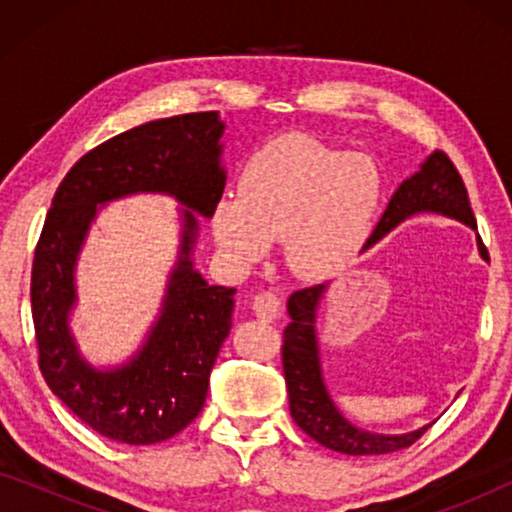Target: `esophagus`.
I'll return each instance as SVG.
<instances>
[{"label":"esophagus","instance_id":"obj_1","mask_svg":"<svg viewBox=\"0 0 512 512\" xmlns=\"http://www.w3.org/2000/svg\"><path fill=\"white\" fill-rule=\"evenodd\" d=\"M251 310L261 321H277L282 317V298L277 296L275 291L265 289V291H258L254 300H251Z\"/></svg>","mask_w":512,"mask_h":512}]
</instances>
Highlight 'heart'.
<instances>
[{
  "instance_id": "b5f03b06",
  "label": "heart",
  "mask_w": 512,
  "mask_h": 512,
  "mask_svg": "<svg viewBox=\"0 0 512 512\" xmlns=\"http://www.w3.org/2000/svg\"><path fill=\"white\" fill-rule=\"evenodd\" d=\"M382 198V170L366 153L284 135L247 160L240 195L216 200L212 233L237 265L258 261L282 240L298 277L328 279L366 247Z\"/></svg>"
}]
</instances>
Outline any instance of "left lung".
<instances>
[{
	"label": "left lung",
	"mask_w": 512,
	"mask_h": 512,
	"mask_svg": "<svg viewBox=\"0 0 512 512\" xmlns=\"http://www.w3.org/2000/svg\"><path fill=\"white\" fill-rule=\"evenodd\" d=\"M419 212H436L445 214L450 219H457L466 226H475V216L468 202V193L461 174L445 151L436 149L424 160L419 172L405 179L398 191L391 195L387 209H384L380 223H377L373 235L368 237L366 247L373 244L394 230L398 223H403L408 216ZM478 249L485 261H489L487 247L478 235ZM326 284L307 286V289L293 291L289 298V317L291 324L284 328V345H282V363H284V380L289 389V408L291 417L300 429L312 440H317L328 450L342 454H387L396 450H405L415 440L424 436L422 429L403 433V436H384V433H370L356 429L349 424L335 403L328 396L324 377H321L319 363V345L317 331H314V317H317L319 298L324 296Z\"/></svg>",
	"instance_id": "obj_1"
}]
</instances>
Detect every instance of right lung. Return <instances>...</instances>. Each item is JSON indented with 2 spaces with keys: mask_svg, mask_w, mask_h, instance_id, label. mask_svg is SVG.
Returning a JSON list of instances; mask_svg holds the SVG:
<instances>
[{
  "mask_svg": "<svg viewBox=\"0 0 512 512\" xmlns=\"http://www.w3.org/2000/svg\"><path fill=\"white\" fill-rule=\"evenodd\" d=\"M223 128L216 111L137 125L76 160L53 195L30 284L39 370L53 394L104 438L160 443L184 431L205 405L209 373L230 333L235 289L209 286L193 270L191 249L195 212L212 216L226 186ZM132 192H167L187 205L180 261L145 347L121 369L95 371L80 359L66 324L73 265L96 205Z\"/></svg>",
  "mask_w": 512,
  "mask_h": 512,
  "instance_id": "add662e5",
  "label": "right lung"
}]
</instances>
